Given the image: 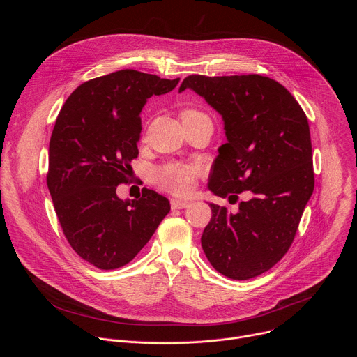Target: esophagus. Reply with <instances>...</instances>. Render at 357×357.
Instances as JSON below:
<instances>
[{"label": "esophagus", "mask_w": 357, "mask_h": 357, "mask_svg": "<svg viewBox=\"0 0 357 357\" xmlns=\"http://www.w3.org/2000/svg\"><path fill=\"white\" fill-rule=\"evenodd\" d=\"M171 206H172V209H186L190 206V202L181 200V199H172Z\"/></svg>", "instance_id": "34e87169"}]
</instances>
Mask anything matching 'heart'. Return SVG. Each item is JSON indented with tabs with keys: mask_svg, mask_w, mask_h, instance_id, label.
<instances>
[{
	"mask_svg": "<svg viewBox=\"0 0 357 357\" xmlns=\"http://www.w3.org/2000/svg\"><path fill=\"white\" fill-rule=\"evenodd\" d=\"M196 113L197 112L195 110H188L183 113V116L196 114ZM195 175H196V169L193 167L171 162L154 171V181L160 188L171 193L185 195L192 189Z\"/></svg>",
	"mask_w": 357,
	"mask_h": 357,
	"instance_id": "b5f03b06",
	"label": "heart"
}]
</instances>
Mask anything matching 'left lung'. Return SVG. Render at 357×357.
<instances>
[{
	"instance_id": "left-lung-1",
	"label": "left lung",
	"mask_w": 357,
	"mask_h": 357,
	"mask_svg": "<svg viewBox=\"0 0 357 357\" xmlns=\"http://www.w3.org/2000/svg\"><path fill=\"white\" fill-rule=\"evenodd\" d=\"M190 89L223 119L227 142L209 176L216 196L237 199L238 212L209 203L212 219L202 247L216 271L248 280L268 271L288 251L305 206L314 192L312 145L308 119L278 82L260 76L192 75Z\"/></svg>"
}]
</instances>
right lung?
I'll return each mask as SVG.
<instances>
[{"instance_id": "add662e5", "label": "right lung", "mask_w": 357, "mask_h": 357, "mask_svg": "<svg viewBox=\"0 0 357 357\" xmlns=\"http://www.w3.org/2000/svg\"><path fill=\"white\" fill-rule=\"evenodd\" d=\"M179 83L124 69L80 84L63 105L49 142L47 189L72 248L100 270L130 263L169 213V200L142 188L120 199L138 155L146 100Z\"/></svg>"}]
</instances>
